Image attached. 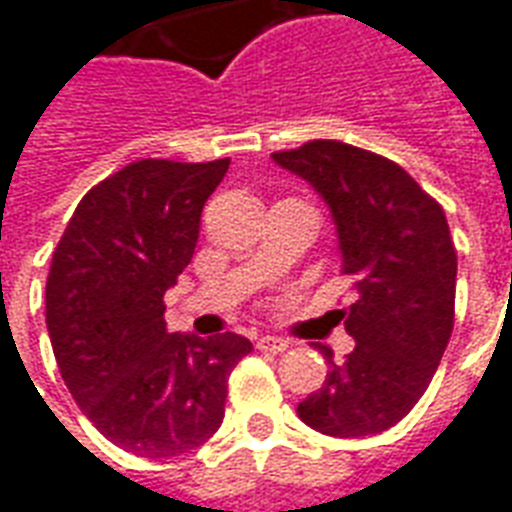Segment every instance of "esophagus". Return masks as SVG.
Here are the masks:
<instances>
[{
    "label": "esophagus",
    "mask_w": 512,
    "mask_h": 512,
    "mask_svg": "<svg viewBox=\"0 0 512 512\" xmlns=\"http://www.w3.org/2000/svg\"><path fill=\"white\" fill-rule=\"evenodd\" d=\"M287 347H290V342H287V339H282V336H260V339H257V350L285 352Z\"/></svg>",
    "instance_id": "1"
}]
</instances>
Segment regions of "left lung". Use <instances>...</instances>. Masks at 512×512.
<instances>
[{"label":"left lung","mask_w":512,"mask_h":512,"mask_svg":"<svg viewBox=\"0 0 512 512\" xmlns=\"http://www.w3.org/2000/svg\"><path fill=\"white\" fill-rule=\"evenodd\" d=\"M271 160L323 198L342 274L355 285L344 320L355 350L336 363L317 344L331 366L298 418L328 437L380 434L418 404L453 331L456 249L445 211L396 162L339 140Z\"/></svg>","instance_id":"8db88e82"}]
</instances>
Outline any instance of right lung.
Instances as JSON below:
<instances>
[{"label":"right lung","instance_id":"obj_1","mask_svg":"<svg viewBox=\"0 0 512 512\" xmlns=\"http://www.w3.org/2000/svg\"><path fill=\"white\" fill-rule=\"evenodd\" d=\"M230 160L132 162L89 189L45 282L64 385L102 437L146 458L200 448L225 418L238 333H170L162 295L195 255L200 214Z\"/></svg>","mask_w":512,"mask_h":512}]
</instances>
